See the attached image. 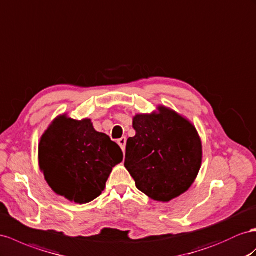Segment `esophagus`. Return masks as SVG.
Instances as JSON below:
<instances>
[{
    "label": "esophagus",
    "instance_id": "esophagus-1",
    "mask_svg": "<svg viewBox=\"0 0 256 256\" xmlns=\"http://www.w3.org/2000/svg\"><path fill=\"white\" fill-rule=\"evenodd\" d=\"M118 144H119V146L121 147V149L123 150H126V137H122V138H120L119 140H118Z\"/></svg>",
    "mask_w": 256,
    "mask_h": 256
}]
</instances>
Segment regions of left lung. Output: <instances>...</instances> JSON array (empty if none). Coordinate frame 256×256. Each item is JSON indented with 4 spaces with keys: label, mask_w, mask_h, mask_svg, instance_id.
I'll use <instances>...</instances> for the list:
<instances>
[{
    "label": "left lung",
    "mask_w": 256,
    "mask_h": 256,
    "mask_svg": "<svg viewBox=\"0 0 256 256\" xmlns=\"http://www.w3.org/2000/svg\"><path fill=\"white\" fill-rule=\"evenodd\" d=\"M134 137L126 142L124 166L136 187L154 201L168 202L186 192L198 176L202 144L194 124L159 106L133 118Z\"/></svg>",
    "instance_id": "obj_1"
}]
</instances>
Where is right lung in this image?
<instances>
[{
	"label": "right lung",
	"instance_id": "right-lung-1",
	"mask_svg": "<svg viewBox=\"0 0 256 256\" xmlns=\"http://www.w3.org/2000/svg\"><path fill=\"white\" fill-rule=\"evenodd\" d=\"M123 152L90 119L58 116L38 144V166L54 192L84 204L100 196Z\"/></svg>",
	"mask_w": 256,
	"mask_h": 256
}]
</instances>
